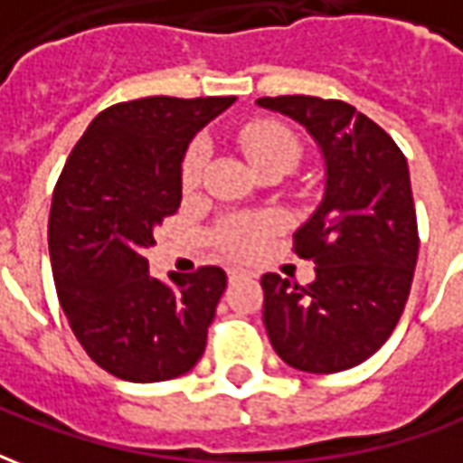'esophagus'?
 I'll return each instance as SVG.
<instances>
[{"mask_svg":"<svg viewBox=\"0 0 463 463\" xmlns=\"http://www.w3.org/2000/svg\"><path fill=\"white\" fill-rule=\"evenodd\" d=\"M242 275H248V272L242 270V268H232V270H228V278H231V282L238 280V278H242Z\"/></svg>","mask_w":463,"mask_h":463,"instance_id":"34e87169","label":"esophagus"}]
</instances>
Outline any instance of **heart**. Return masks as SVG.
I'll return each instance as SVG.
<instances>
[{
    "instance_id": "b5f03b06",
    "label": "heart",
    "mask_w": 463,
    "mask_h": 463,
    "mask_svg": "<svg viewBox=\"0 0 463 463\" xmlns=\"http://www.w3.org/2000/svg\"><path fill=\"white\" fill-rule=\"evenodd\" d=\"M242 151L250 156L258 168L270 165V163H285L295 165L300 158V141L285 126L272 121H252L242 126L241 131ZM208 148L203 141H193L181 163V183L185 191H193L201 183L203 165H205ZM270 232V221L268 218H242V221L231 222L222 232V245L225 250L235 255H250L262 245L265 235Z\"/></svg>"
}]
</instances>
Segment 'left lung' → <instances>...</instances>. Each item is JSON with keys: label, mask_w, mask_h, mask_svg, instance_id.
<instances>
[{"label": "left lung", "mask_w": 463, "mask_h": 463, "mask_svg": "<svg viewBox=\"0 0 463 463\" xmlns=\"http://www.w3.org/2000/svg\"><path fill=\"white\" fill-rule=\"evenodd\" d=\"M262 109L302 123L325 156V195L292 250L315 262L302 288L262 275L265 330L282 362L332 374L357 367L397 327L417 268V211L404 153L354 106L317 96H265Z\"/></svg>", "instance_id": "obj_1"}]
</instances>
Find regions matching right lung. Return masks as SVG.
<instances>
[{
  "mask_svg": "<svg viewBox=\"0 0 463 463\" xmlns=\"http://www.w3.org/2000/svg\"><path fill=\"white\" fill-rule=\"evenodd\" d=\"M235 96H148L89 123L56 181L49 255L69 327L96 364L126 382L181 377L201 359L228 275L205 265L148 275L153 228L181 208V163Z\"/></svg>",
  "mask_w": 463,
  "mask_h": 463,
  "instance_id": "right-lung-1",
  "label": "right lung"
}]
</instances>
